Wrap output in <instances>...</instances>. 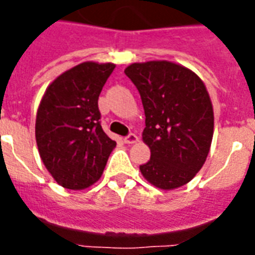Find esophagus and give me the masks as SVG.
<instances>
[{
	"label": "esophagus",
	"mask_w": 255,
	"mask_h": 255,
	"mask_svg": "<svg viewBox=\"0 0 255 255\" xmlns=\"http://www.w3.org/2000/svg\"><path fill=\"white\" fill-rule=\"evenodd\" d=\"M137 141V136L135 133H128L126 137H124V143L126 144H133Z\"/></svg>",
	"instance_id": "1"
}]
</instances>
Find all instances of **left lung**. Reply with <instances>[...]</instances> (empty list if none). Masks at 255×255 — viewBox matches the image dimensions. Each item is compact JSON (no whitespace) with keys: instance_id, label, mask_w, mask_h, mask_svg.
Wrapping results in <instances>:
<instances>
[{"instance_id":"left-lung-1","label":"left lung","mask_w":255,"mask_h":255,"mask_svg":"<svg viewBox=\"0 0 255 255\" xmlns=\"http://www.w3.org/2000/svg\"><path fill=\"white\" fill-rule=\"evenodd\" d=\"M124 73L145 114L143 140L151 159L140 170L160 189L185 185L201 169L213 137V107L205 85L186 67L167 61L132 63Z\"/></svg>"}]
</instances>
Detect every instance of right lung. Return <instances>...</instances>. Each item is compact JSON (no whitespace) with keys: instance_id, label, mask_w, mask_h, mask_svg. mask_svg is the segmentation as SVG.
<instances>
[{"instance_id":"right-lung-1","label":"right lung","mask_w":255,"mask_h":255,"mask_svg":"<svg viewBox=\"0 0 255 255\" xmlns=\"http://www.w3.org/2000/svg\"><path fill=\"white\" fill-rule=\"evenodd\" d=\"M115 69L85 62L47 87L35 120L41 159L55 181L83 189L98 181L116 141L104 133L98 107L100 91Z\"/></svg>"}]
</instances>
